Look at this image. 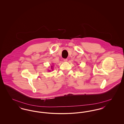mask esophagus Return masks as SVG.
I'll list each match as a JSON object with an SVG mask.
<instances>
[{"mask_svg": "<svg viewBox=\"0 0 124 124\" xmlns=\"http://www.w3.org/2000/svg\"><path fill=\"white\" fill-rule=\"evenodd\" d=\"M63 60H64V62H67V59H63Z\"/></svg>", "mask_w": 124, "mask_h": 124, "instance_id": "esophagus-1", "label": "esophagus"}]
</instances>
